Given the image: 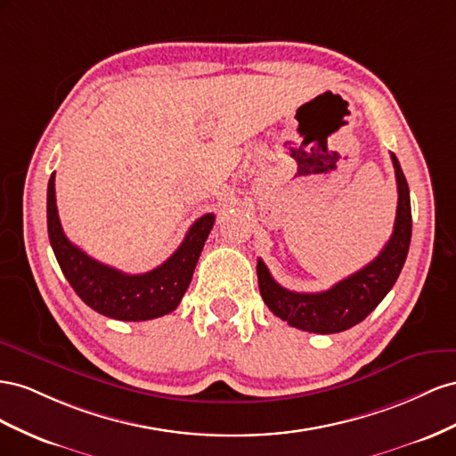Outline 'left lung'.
Listing matches in <instances>:
<instances>
[{"label":"left lung","mask_w":456,"mask_h":456,"mask_svg":"<svg viewBox=\"0 0 456 456\" xmlns=\"http://www.w3.org/2000/svg\"><path fill=\"white\" fill-rule=\"evenodd\" d=\"M397 179V212L394 232L382 252L369 265L336 282L324 292H292L271 277L267 265L257 259V284L264 302L279 319L294 329L315 334L342 332L365 319L392 290L405 265L411 244L412 216L407 179L397 156L392 152Z\"/></svg>","instance_id":"8db88e82"}]
</instances>
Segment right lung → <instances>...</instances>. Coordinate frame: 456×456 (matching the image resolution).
<instances>
[{
  "instance_id": "1",
  "label": "right lung",
  "mask_w": 456,
  "mask_h": 456,
  "mask_svg": "<svg viewBox=\"0 0 456 456\" xmlns=\"http://www.w3.org/2000/svg\"><path fill=\"white\" fill-rule=\"evenodd\" d=\"M214 224L216 216L204 214L162 265L141 275H127L89 257L67 239L57 212L55 174H51L47 185V232L61 271L86 305L110 319L149 321L172 314L189 289Z\"/></svg>"
}]
</instances>
